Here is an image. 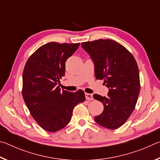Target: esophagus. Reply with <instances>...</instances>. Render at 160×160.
I'll return each mask as SVG.
<instances>
[{
    "instance_id": "obj_1",
    "label": "esophagus",
    "mask_w": 160,
    "mask_h": 160,
    "mask_svg": "<svg viewBox=\"0 0 160 160\" xmlns=\"http://www.w3.org/2000/svg\"><path fill=\"white\" fill-rule=\"evenodd\" d=\"M85 97H86V99L88 100H92L94 99L92 94H89V93H85Z\"/></svg>"
}]
</instances>
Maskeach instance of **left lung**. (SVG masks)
Instances as JSON below:
<instances>
[{"label":"left lung","mask_w":160,"mask_h":160,"mask_svg":"<svg viewBox=\"0 0 160 160\" xmlns=\"http://www.w3.org/2000/svg\"><path fill=\"white\" fill-rule=\"evenodd\" d=\"M81 45L94 61L96 79L104 80L109 88L107 97L93 95L104 104V111L94 120L104 128H118L131 115L138 98L140 82L137 62L127 48L113 40L100 39Z\"/></svg>","instance_id":"1"}]
</instances>
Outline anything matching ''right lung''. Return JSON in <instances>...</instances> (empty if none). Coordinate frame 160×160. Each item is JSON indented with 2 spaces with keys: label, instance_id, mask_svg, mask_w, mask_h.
Here are the masks:
<instances>
[{
  "label": "right lung",
  "instance_id": "right-lung-1",
  "mask_svg": "<svg viewBox=\"0 0 160 160\" xmlns=\"http://www.w3.org/2000/svg\"><path fill=\"white\" fill-rule=\"evenodd\" d=\"M79 45L47 43L29 56L24 68V101L36 122L48 132H56L66 126L74 107L85 100L83 90L61 91L57 85L65 75L67 59Z\"/></svg>",
  "mask_w": 160,
  "mask_h": 160
}]
</instances>
